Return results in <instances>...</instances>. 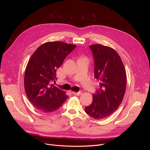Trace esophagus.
<instances>
[{
    "label": "esophagus",
    "mask_w": 150,
    "mask_h": 150,
    "mask_svg": "<svg viewBox=\"0 0 150 150\" xmlns=\"http://www.w3.org/2000/svg\"><path fill=\"white\" fill-rule=\"evenodd\" d=\"M72 93L74 94V96H81L82 94V92L80 91L78 92H72Z\"/></svg>",
    "instance_id": "esophagus-1"
}]
</instances>
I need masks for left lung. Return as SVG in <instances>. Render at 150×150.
<instances>
[{
    "label": "left lung",
    "mask_w": 150,
    "mask_h": 150,
    "mask_svg": "<svg viewBox=\"0 0 150 150\" xmlns=\"http://www.w3.org/2000/svg\"><path fill=\"white\" fill-rule=\"evenodd\" d=\"M90 49L95 62L94 77L100 86L84 111L93 119L100 120L111 115L120 105L127 87V74L120 56L111 47L93 44Z\"/></svg>",
    "instance_id": "left-lung-1"
}]
</instances>
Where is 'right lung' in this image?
<instances>
[{
  "instance_id": "add662e5",
  "label": "right lung",
  "mask_w": 150,
  "mask_h": 150,
  "mask_svg": "<svg viewBox=\"0 0 150 150\" xmlns=\"http://www.w3.org/2000/svg\"><path fill=\"white\" fill-rule=\"evenodd\" d=\"M76 46L61 41L47 42L31 55L25 71L24 88L30 103L39 111H56L69 97L52 83L57 79V70Z\"/></svg>"
}]
</instances>
